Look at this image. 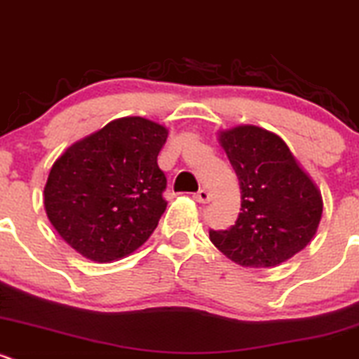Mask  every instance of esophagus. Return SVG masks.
<instances>
[{
	"label": "esophagus",
	"instance_id": "esophagus-1",
	"mask_svg": "<svg viewBox=\"0 0 359 359\" xmlns=\"http://www.w3.org/2000/svg\"><path fill=\"white\" fill-rule=\"evenodd\" d=\"M194 198L197 202H201V204H205V202L211 201V194H209L208 190H198L197 194L194 195Z\"/></svg>",
	"mask_w": 359,
	"mask_h": 359
}]
</instances>
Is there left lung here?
I'll list each match as a JSON object with an SVG mask.
<instances>
[{"instance_id": "1", "label": "left lung", "mask_w": 359, "mask_h": 359, "mask_svg": "<svg viewBox=\"0 0 359 359\" xmlns=\"http://www.w3.org/2000/svg\"><path fill=\"white\" fill-rule=\"evenodd\" d=\"M241 184V212L211 243L243 267H276L304 250L318 230L321 191L278 134L257 126L219 133Z\"/></svg>"}]
</instances>
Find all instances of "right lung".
Here are the masks:
<instances>
[{"label": "right lung", "instance_id": "1", "mask_svg": "<svg viewBox=\"0 0 359 359\" xmlns=\"http://www.w3.org/2000/svg\"><path fill=\"white\" fill-rule=\"evenodd\" d=\"M164 126L143 116L116 118L71 144L45 184V211L81 257L109 264L143 246L168 202L157 164Z\"/></svg>", "mask_w": 359, "mask_h": 359}]
</instances>
